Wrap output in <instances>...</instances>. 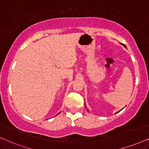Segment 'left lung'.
<instances>
[{
	"instance_id": "1",
	"label": "left lung",
	"mask_w": 149,
	"mask_h": 149,
	"mask_svg": "<svg viewBox=\"0 0 149 149\" xmlns=\"http://www.w3.org/2000/svg\"><path fill=\"white\" fill-rule=\"evenodd\" d=\"M121 45H122L123 46H124V47H125V48H126V47H125V45H123V44H122V43H121Z\"/></svg>"
}]
</instances>
